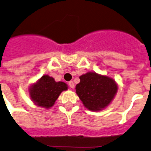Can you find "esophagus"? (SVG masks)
I'll use <instances>...</instances> for the list:
<instances>
[{"mask_svg":"<svg viewBox=\"0 0 151 151\" xmlns=\"http://www.w3.org/2000/svg\"><path fill=\"white\" fill-rule=\"evenodd\" d=\"M68 86H69V87H70V88H72V89H73V88L75 87L74 83H73V81H70V82L68 83Z\"/></svg>","mask_w":151,"mask_h":151,"instance_id":"esophagus-1","label":"esophagus"}]
</instances>
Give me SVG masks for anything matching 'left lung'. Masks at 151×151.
<instances>
[{"mask_svg": "<svg viewBox=\"0 0 151 151\" xmlns=\"http://www.w3.org/2000/svg\"><path fill=\"white\" fill-rule=\"evenodd\" d=\"M76 93L83 106L93 112L105 109L112 103L118 91V85L111 77L89 72L79 76Z\"/></svg>", "mask_w": 151, "mask_h": 151, "instance_id": "left-lung-1", "label": "left lung"}]
</instances>
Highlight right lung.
I'll list each match as a JSON object with an SVG mask.
<instances>
[{
    "label": "right lung",
    "instance_id": "add662e5",
    "mask_svg": "<svg viewBox=\"0 0 151 151\" xmlns=\"http://www.w3.org/2000/svg\"><path fill=\"white\" fill-rule=\"evenodd\" d=\"M63 82H55L54 78L44 75L28 88L30 98L37 106L50 109L54 106L62 92L68 89Z\"/></svg>",
    "mask_w": 151,
    "mask_h": 151
}]
</instances>
